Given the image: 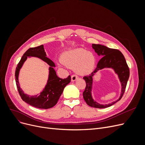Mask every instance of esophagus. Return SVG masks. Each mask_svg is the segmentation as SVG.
<instances>
[{
  "mask_svg": "<svg viewBox=\"0 0 145 145\" xmlns=\"http://www.w3.org/2000/svg\"><path fill=\"white\" fill-rule=\"evenodd\" d=\"M77 78H78V76H77L75 75V74H73V75H72V76H71V80L72 82L76 81L77 79Z\"/></svg>",
  "mask_w": 145,
  "mask_h": 145,
  "instance_id": "34e87169",
  "label": "esophagus"
}]
</instances>
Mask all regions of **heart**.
Here are the masks:
<instances>
[{"instance_id":"1","label":"heart","mask_w":145,"mask_h":145,"mask_svg":"<svg viewBox=\"0 0 145 145\" xmlns=\"http://www.w3.org/2000/svg\"><path fill=\"white\" fill-rule=\"evenodd\" d=\"M62 62L70 68H74L77 74L85 75L93 71L96 57L93 52L77 48L65 52L62 56Z\"/></svg>"}]
</instances>
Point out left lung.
<instances>
[{
    "instance_id": "obj_1",
    "label": "left lung",
    "mask_w": 145,
    "mask_h": 145,
    "mask_svg": "<svg viewBox=\"0 0 145 145\" xmlns=\"http://www.w3.org/2000/svg\"><path fill=\"white\" fill-rule=\"evenodd\" d=\"M93 48L99 56H102L97 67L94 71L89 76L83 77V79L86 82L85 91L83 93V97L86 103L89 106L96 108H105L112 106L118 100H120L123 95L129 77V69L126 63L124 56L118 50L109 48L104 45L99 44H93ZM105 67L112 68L118 74L122 83V93L120 99L111 104L108 105H101L96 103L91 97V91L92 87V77L95 73L99 70Z\"/></svg>"
}]
</instances>
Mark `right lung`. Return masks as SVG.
Instances as JSON below:
<instances>
[{
    "label": "right lung",
    "mask_w": 145,
    "mask_h": 145,
    "mask_svg": "<svg viewBox=\"0 0 145 145\" xmlns=\"http://www.w3.org/2000/svg\"><path fill=\"white\" fill-rule=\"evenodd\" d=\"M28 56H36L40 58L50 65L49 77L44 89L39 96H29L25 94L20 87L18 82V74L20 68ZM55 64L52 61L46 57L43 45L31 48L26 51L20 60L16 69L15 79L19 93L24 102L31 106L40 109H49L57 103L62 95L65 87L71 82V76L67 78H60L56 74L54 69Z\"/></svg>",
    "instance_id": "obj_1"
}]
</instances>
